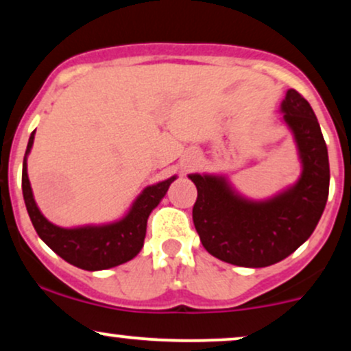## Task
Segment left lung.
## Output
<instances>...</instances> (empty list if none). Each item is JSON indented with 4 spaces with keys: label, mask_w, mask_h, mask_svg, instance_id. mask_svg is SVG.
Here are the masks:
<instances>
[{
    "label": "left lung",
    "mask_w": 351,
    "mask_h": 351,
    "mask_svg": "<svg viewBox=\"0 0 351 351\" xmlns=\"http://www.w3.org/2000/svg\"><path fill=\"white\" fill-rule=\"evenodd\" d=\"M284 122L295 140L300 178L267 199H249L224 175L188 178L198 198L193 223L204 249L241 267H267L300 247L317 228L328 198V152L310 104L289 88L280 104Z\"/></svg>",
    "instance_id": "1"
}]
</instances>
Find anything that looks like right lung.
<instances>
[{
    "label": "right lung",
    "instance_id": "right-lung-1",
    "mask_svg": "<svg viewBox=\"0 0 351 351\" xmlns=\"http://www.w3.org/2000/svg\"><path fill=\"white\" fill-rule=\"evenodd\" d=\"M34 134L36 130L29 136L23 162V196L38 236L66 263L84 271H104L134 259L143 247L148 216L167 195L176 175L145 188L132 203L127 215L114 223L79 228L56 226L39 211L27 178V155L33 148Z\"/></svg>",
    "mask_w": 351,
    "mask_h": 351
}]
</instances>
